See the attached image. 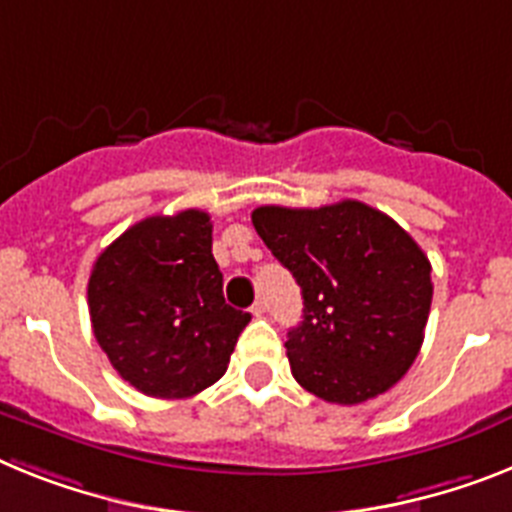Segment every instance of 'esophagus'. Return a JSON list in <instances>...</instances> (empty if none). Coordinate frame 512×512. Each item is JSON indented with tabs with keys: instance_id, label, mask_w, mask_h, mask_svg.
<instances>
[{
	"instance_id": "34e87169",
	"label": "esophagus",
	"mask_w": 512,
	"mask_h": 512,
	"mask_svg": "<svg viewBox=\"0 0 512 512\" xmlns=\"http://www.w3.org/2000/svg\"><path fill=\"white\" fill-rule=\"evenodd\" d=\"M249 312H252L255 317H263L265 312H268V304H265V299H257V302L252 304V309H249Z\"/></svg>"
}]
</instances>
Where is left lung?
Wrapping results in <instances>:
<instances>
[{"instance_id": "obj_1", "label": "left lung", "mask_w": 512, "mask_h": 512, "mask_svg": "<svg viewBox=\"0 0 512 512\" xmlns=\"http://www.w3.org/2000/svg\"><path fill=\"white\" fill-rule=\"evenodd\" d=\"M252 223L302 286V322L286 341L294 380L341 406L393 388L422 349L432 304L422 247L359 200L263 205L252 210Z\"/></svg>"}]
</instances>
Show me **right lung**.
Listing matches in <instances>:
<instances>
[{
	"label": "right lung",
	"mask_w": 512,
	"mask_h": 512,
	"mask_svg": "<svg viewBox=\"0 0 512 512\" xmlns=\"http://www.w3.org/2000/svg\"><path fill=\"white\" fill-rule=\"evenodd\" d=\"M93 336L140 393L190 398L221 380L249 312L223 299L213 223L203 210L130 226L90 270Z\"/></svg>",
	"instance_id": "1"
}]
</instances>
